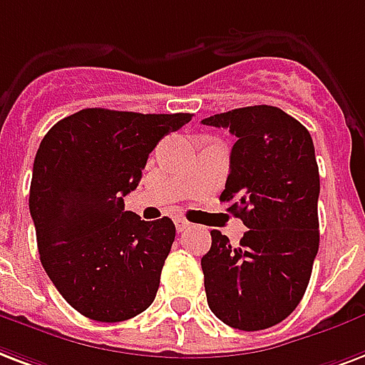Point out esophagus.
I'll use <instances>...</instances> for the list:
<instances>
[{"label":"esophagus","mask_w":365,"mask_h":365,"mask_svg":"<svg viewBox=\"0 0 365 365\" xmlns=\"http://www.w3.org/2000/svg\"><path fill=\"white\" fill-rule=\"evenodd\" d=\"M174 224H176L178 232H183V230H187V227L191 226L187 220H183V218H176V222H174Z\"/></svg>","instance_id":"1"}]
</instances>
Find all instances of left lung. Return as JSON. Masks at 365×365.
<instances>
[{
    "mask_svg": "<svg viewBox=\"0 0 365 365\" xmlns=\"http://www.w3.org/2000/svg\"><path fill=\"white\" fill-rule=\"evenodd\" d=\"M202 124L237 138L220 201L249 227L239 245L218 230L201 258L210 310L230 327L268 329L299 306L319 247V172L310 132L282 108H233Z\"/></svg>",
    "mask_w": 365,
    "mask_h": 365,
    "instance_id": "obj_1",
    "label": "left lung"
}]
</instances>
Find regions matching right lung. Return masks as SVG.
I'll return each instance as SVG.
<instances>
[{
	"label": "right lung",
	"instance_id": "1",
	"mask_svg": "<svg viewBox=\"0 0 365 365\" xmlns=\"http://www.w3.org/2000/svg\"><path fill=\"white\" fill-rule=\"evenodd\" d=\"M83 108L46 133L36 153L30 214L43 269L86 318L115 324L147 310L176 237L170 218L124 210L149 153L191 120Z\"/></svg>",
	"mask_w": 365,
	"mask_h": 365
}]
</instances>
